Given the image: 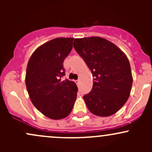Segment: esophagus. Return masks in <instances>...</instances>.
Instances as JSON below:
<instances>
[{
	"label": "esophagus",
	"mask_w": 152,
	"mask_h": 152,
	"mask_svg": "<svg viewBox=\"0 0 152 152\" xmlns=\"http://www.w3.org/2000/svg\"><path fill=\"white\" fill-rule=\"evenodd\" d=\"M75 82H76V85H79V83H80V81H79V79H77V80H75Z\"/></svg>",
	"instance_id": "34e87169"
}]
</instances>
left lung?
Returning a JSON list of instances; mask_svg holds the SVG:
<instances>
[{"instance_id":"1","label":"left lung","mask_w":152,"mask_h":152,"mask_svg":"<svg viewBox=\"0 0 152 152\" xmlns=\"http://www.w3.org/2000/svg\"><path fill=\"white\" fill-rule=\"evenodd\" d=\"M73 47L95 78L92 90L83 99L97 116L117 113L129 97L132 75L125 53L114 43L99 37L75 39Z\"/></svg>"}]
</instances>
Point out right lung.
I'll use <instances>...</instances> for the list:
<instances>
[{"label":"right lung","instance_id":"obj_1","mask_svg":"<svg viewBox=\"0 0 152 152\" xmlns=\"http://www.w3.org/2000/svg\"><path fill=\"white\" fill-rule=\"evenodd\" d=\"M73 38L51 39L34 50L29 59L26 85L32 104L53 120L67 117L73 110L78 87L65 75L63 62L73 48Z\"/></svg>","mask_w":152,"mask_h":152}]
</instances>
